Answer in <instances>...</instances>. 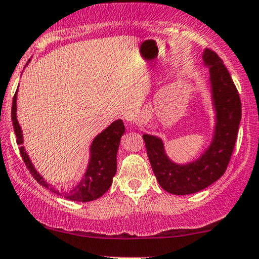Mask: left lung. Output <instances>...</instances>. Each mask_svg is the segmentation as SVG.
Masks as SVG:
<instances>
[{
	"label": "left lung",
	"mask_w": 259,
	"mask_h": 259,
	"mask_svg": "<svg viewBox=\"0 0 259 259\" xmlns=\"http://www.w3.org/2000/svg\"><path fill=\"white\" fill-rule=\"evenodd\" d=\"M203 66L209 72V94L214 111L212 138L196 159L177 163L166 154L157 136L143 135L155 177L163 190L173 195H189L213 184L226 172L238 137L241 102L223 60L214 52H202Z\"/></svg>",
	"instance_id": "1"
}]
</instances>
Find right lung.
Returning <instances> with one entry per match:
<instances>
[{"label":"right lung","instance_id":"1","mask_svg":"<svg viewBox=\"0 0 259 259\" xmlns=\"http://www.w3.org/2000/svg\"><path fill=\"white\" fill-rule=\"evenodd\" d=\"M17 94L18 90L14 94L13 104H12V121H13L14 132L17 136V143L20 145L19 150L21 157H23L27 169L33 176V178L37 181V183L47 188L48 190L58 194V195L64 196L70 201L88 202L104 195L109 190V188L111 187L112 178L116 175L118 145H120L121 137L123 136L124 131H126L123 121H114L103 132L94 137L90 147V160H88L86 172L83 173L78 183L70 190H58L53 185L47 183V181L42 177V175H39L36 167L33 166L29 154L26 153L25 148L23 147V131H21L17 117Z\"/></svg>","mask_w":259,"mask_h":259}]
</instances>
